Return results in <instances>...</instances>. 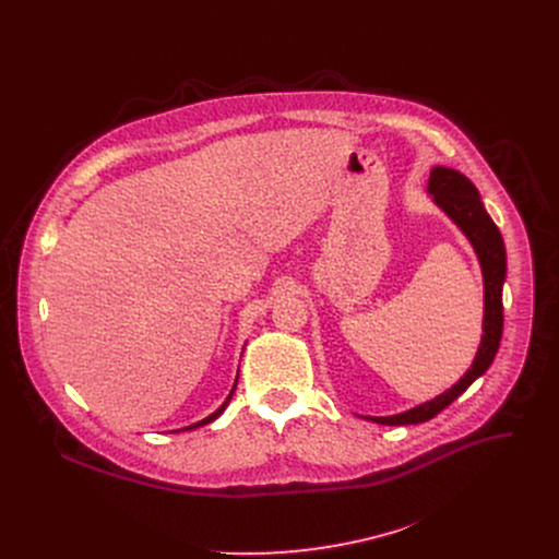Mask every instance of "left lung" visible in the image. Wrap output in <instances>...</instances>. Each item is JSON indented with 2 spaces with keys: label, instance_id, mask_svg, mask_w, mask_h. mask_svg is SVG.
<instances>
[{
  "label": "left lung",
  "instance_id": "left-lung-1",
  "mask_svg": "<svg viewBox=\"0 0 559 559\" xmlns=\"http://www.w3.org/2000/svg\"><path fill=\"white\" fill-rule=\"evenodd\" d=\"M429 194L433 197L436 205L464 231V236L471 241L477 261L483 267L485 278V323H483V343L477 347L475 360L471 369L444 393L429 403H423L409 412L384 416V418H367L378 425H418L427 423L433 416H438L442 409H447L460 393H464L473 380L480 378L493 362L500 341H502V285L507 278V250L502 234L498 225L487 214L480 194H477L475 186L451 168H433L429 177Z\"/></svg>",
  "mask_w": 559,
  "mask_h": 559
}]
</instances>
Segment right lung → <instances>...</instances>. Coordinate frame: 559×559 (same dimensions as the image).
<instances>
[{
	"label": "right lung",
	"mask_w": 559,
	"mask_h": 559,
	"mask_svg": "<svg viewBox=\"0 0 559 559\" xmlns=\"http://www.w3.org/2000/svg\"><path fill=\"white\" fill-rule=\"evenodd\" d=\"M234 389H236V384H234V386H231V391H229V395H227V397H225V403H223V405H221V407H218V409H216V412H214V414H210V416H207V418H203V420H199V423H194V425H190V427H183V429H181V431H186V429H197V427H203V425H207V423H212V420H216V418H218V416H221V414H223V412H225V407H227V403H229V401H231V393H234Z\"/></svg>",
	"instance_id": "right-lung-1"
}]
</instances>
